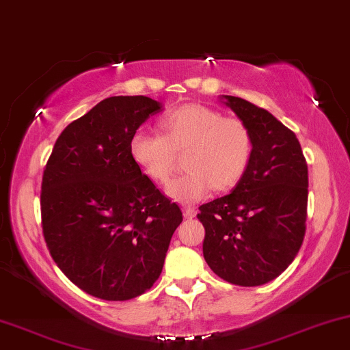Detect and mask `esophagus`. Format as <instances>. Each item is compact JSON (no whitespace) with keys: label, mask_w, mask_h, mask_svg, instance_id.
Listing matches in <instances>:
<instances>
[{"label":"esophagus","mask_w":350,"mask_h":350,"mask_svg":"<svg viewBox=\"0 0 350 350\" xmlns=\"http://www.w3.org/2000/svg\"><path fill=\"white\" fill-rule=\"evenodd\" d=\"M183 213H184V217H187V219H192V217L197 216V209L192 208V206H185L183 209Z\"/></svg>","instance_id":"esophagus-1"}]
</instances>
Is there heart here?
I'll list each match as a JSON object with an SVG mask.
<instances>
[{
    "label": "heart",
    "mask_w": 350,
    "mask_h": 350,
    "mask_svg": "<svg viewBox=\"0 0 350 350\" xmlns=\"http://www.w3.org/2000/svg\"><path fill=\"white\" fill-rule=\"evenodd\" d=\"M161 134L136 131L129 139V155L157 184L170 179L176 153L184 155L187 172L172 179L166 192L180 203H193L214 187L234 189L253 158V134L243 121L224 116L202 104H185L166 111L158 121Z\"/></svg>",
    "instance_id": "heart-1"
}]
</instances>
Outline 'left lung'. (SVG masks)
Instances as JSON below:
<instances>
[{
	"label": "left lung",
	"mask_w": 350,
	"mask_h": 350,
	"mask_svg": "<svg viewBox=\"0 0 350 350\" xmlns=\"http://www.w3.org/2000/svg\"><path fill=\"white\" fill-rule=\"evenodd\" d=\"M224 104L253 134V158L226 197L200 206L203 256L222 280L259 286L296 258L306 234L307 163L296 134L267 110L234 96Z\"/></svg>",
	"instance_id": "obj_1"
}]
</instances>
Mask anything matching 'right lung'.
I'll use <instances>...</instances> for the list:
<instances>
[{
	"label": "right lung",
	"mask_w": 350,
	"mask_h": 350,
	"mask_svg": "<svg viewBox=\"0 0 350 350\" xmlns=\"http://www.w3.org/2000/svg\"><path fill=\"white\" fill-rule=\"evenodd\" d=\"M163 110L146 96H113L54 144L41 184V221L59 269L88 295L128 301L160 277L183 211L142 174L129 139Z\"/></svg>",
	"instance_id": "right-lung-1"
}]
</instances>
